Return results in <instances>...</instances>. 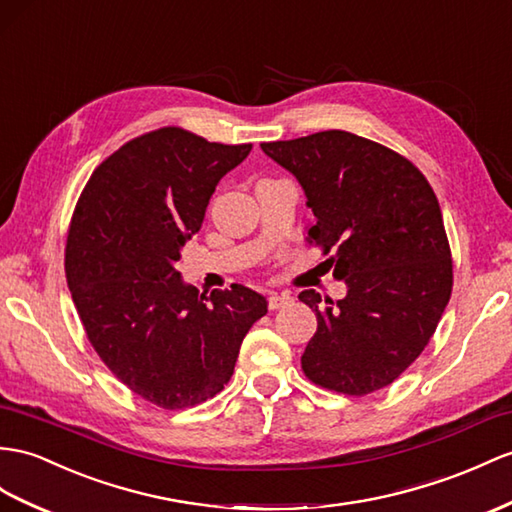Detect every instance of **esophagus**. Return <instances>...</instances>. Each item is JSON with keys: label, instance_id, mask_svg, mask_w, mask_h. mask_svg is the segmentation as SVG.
Here are the masks:
<instances>
[{"label": "esophagus", "instance_id": "esophagus-1", "mask_svg": "<svg viewBox=\"0 0 512 512\" xmlns=\"http://www.w3.org/2000/svg\"><path fill=\"white\" fill-rule=\"evenodd\" d=\"M293 302V297L289 293H269V308L271 310H278L289 306Z\"/></svg>", "mask_w": 512, "mask_h": 512}]
</instances>
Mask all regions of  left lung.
I'll use <instances>...</instances> for the list:
<instances>
[{"mask_svg":"<svg viewBox=\"0 0 512 512\" xmlns=\"http://www.w3.org/2000/svg\"><path fill=\"white\" fill-rule=\"evenodd\" d=\"M302 184L315 221L308 243L334 252L339 302L302 291L317 332L302 369L319 386L367 395L389 386L423 352L452 295L443 215L423 173L393 149L343 130L263 143Z\"/></svg>","mask_w":512,"mask_h":512,"instance_id":"left-lung-1","label":"left lung"}]
</instances>
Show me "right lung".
Returning <instances> with one entry per match:
<instances>
[{
    "instance_id": "obj_1",
    "label": "right lung",
    "mask_w": 512,
    "mask_h": 512,
    "mask_svg": "<svg viewBox=\"0 0 512 512\" xmlns=\"http://www.w3.org/2000/svg\"><path fill=\"white\" fill-rule=\"evenodd\" d=\"M249 152L180 128L143 134L93 171L73 213L65 271L86 336L130 391L160 408L217 395L247 330L267 315V299L243 284L206 297L178 271L219 180Z\"/></svg>"
}]
</instances>
